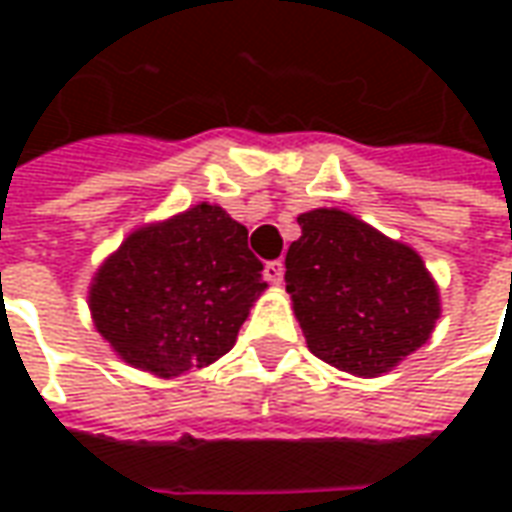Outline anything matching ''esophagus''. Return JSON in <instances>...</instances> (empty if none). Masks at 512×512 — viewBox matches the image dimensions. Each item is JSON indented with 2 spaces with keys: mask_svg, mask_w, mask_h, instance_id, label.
Returning <instances> with one entry per match:
<instances>
[{
  "mask_svg": "<svg viewBox=\"0 0 512 512\" xmlns=\"http://www.w3.org/2000/svg\"><path fill=\"white\" fill-rule=\"evenodd\" d=\"M282 277H285V266L279 260H271L266 263V279L271 285H282Z\"/></svg>",
  "mask_w": 512,
  "mask_h": 512,
  "instance_id": "34e87169",
  "label": "esophagus"
}]
</instances>
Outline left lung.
I'll use <instances>...</instances> for the list:
<instances>
[{
    "label": "left lung",
    "mask_w": 512,
    "mask_h": 512,
    "mask_svg": "<svg viewBox=\"0 0 512 512\" xmlns=\"http://www.w3.org/2000/svg\"><path fill=\"white\" fill-rule=\"evenodd\" d=\"M299 227L285 282L312 354L376 378L428 343L441 299L419 252L340 208L299 213Z\"/></svg>",
    "instance_id": "left-lung-1"
}]
</instances>
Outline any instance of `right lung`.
Masks as SVG:
<instances>
[{"label": "right lung", "instance_id": "right-lung-1", "mask_svg": "<svg viewBox=\"0 0 512 512\" xmlns=\"http://www.w3.org/2000/svg\"><path fill=\"white\" fill-rule=\"evenodd\" d=\"M246 238L211 202L131 230L87 290L98 334L126 365L158 378L213 365L268 288Z\"/></svg>", "mask_w": 512, "mask_h": 512}]
</instances>
